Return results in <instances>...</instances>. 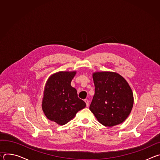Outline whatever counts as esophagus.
I'll use <instances>...</instances> for the list:
<instances>
[{
    "instance_id": "34e87169",
    "label": "esophagus",
    "mask_w": 160,
    "mask_h": 160,
    "mask_svg": "<svg viewBox=\"0 0 160 160\" xmlns=\"http://www.w3.org/2000/svg\"><path fill=\"white\" fill-rule=\"evenodd\" d=\"M84 101H85V102L86 103V106H87V107H88V106H89V101H88V99H85L84 100Z\"/></svg>"
}]
</instances>
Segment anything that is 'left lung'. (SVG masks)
Listing matches in <instances>:
<instances>
[{
	"label": "left lung",
	"instance_id": "obj_1",
	"mask_svg": "<svg viewBox=\"0 0 160 160\" xmlns=\"http://www.w3.org/2000/svg\"><path fill=\"white\" fill-rule=\"evenodd\" d=\"M95 94L89 109L106 127L122 123L130 115L133 104L132 89L127 82L115 72L93 74Z\"/></svg>",
	"mask_w": 160,
	"mask_h": 160
}]
</instances>
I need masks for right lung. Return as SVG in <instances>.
I'll list each match as a JSON object with an SVG mask.
<instances>
[{
  "label": "right lung",
  "mask_w": 160,
  "mask_h": 160,
  "mask_svg": "<svg viewBox=\"0 0 160 160\" xmlns=\"http://www.w3.org/2000/svg\"><path fill=\"white\" fill-rule=\"evenodd\" d=\"M76 72H60L48 79L44 90L42 109L46 117L60 125L73 119L83 109L85 102L78 98L77 90L71 86Z\"/></svg>",
  "instance_id": "right-lung-1"
}]
</instances>
